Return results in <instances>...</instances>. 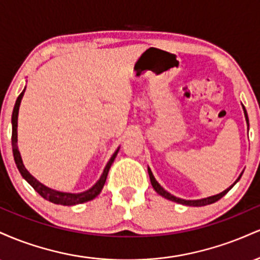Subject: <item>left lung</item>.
I'll list each match as a JSON object with an SVG mask.
<instances>
[{
    "instance_id": "1",
    "label": "left lung",
    "mask_w": 260,
    "mask_h": 260,
    "mask_svg": "<svg viewBox=\"0 0 260 260\" xmlns=\"http://www.w3.org/2000/svg\"><path fill=\"white\" fill-rule=\"evenodd\" d=\"M242 109H243V112H244V117H246V122H247V126L249 128V120H248V115H247V111L246 109H244V106L242 105ZM148 174H149V177H150V182H151V186L155 189V192L157 193V194H160L161 197H164V198L169 199V201H172V202H176L178 203V204H182V205H188V207H204V205H209V204H213V203H215L219 201L220 198H222L223 196L226 194V193L229 192L230 189H231L232 187L235 186L236 183H237L238 181H240L241 176H242L243 172H241V175L238 176V178L236 180L234 183L231 184L229 188H226L225 190H222L221 193H219V194H215V196H211V197H207V198H202V199H192V201H187V199H182V198H178V197H175L174 194H171V193H169L168 190L165 189V188H162L160 186V183L155 180L153 172H151L150 168L148 166Z\"/></svg>"
}]
</instances>
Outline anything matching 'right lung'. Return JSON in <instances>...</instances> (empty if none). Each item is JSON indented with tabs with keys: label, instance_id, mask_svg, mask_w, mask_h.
<instances>
[{
	"label": "right lung",
	"instance_id": "right-lung-1",
	"mask_svg": "<svg viewBox=\"0 0 260 260\" xmlns=\"http://www.w3.org/2000/svg\"><path fill=\"white\" fill-rule=\"evenodd\" d=\"M25 88L24 90L20 92L19 96L17 98L16 104H14V109L13 112H12V150H13V156H14V161H16V165L18 170H19L20 175L24 180L28 182L30 186L34 188L35 190L43 197L44 199L46 201L53 203V204H59V205H77V204H82V203L92 201L94 198H96L100 194L101 189L104 188V184H105L106 178H107V174H109V170L111 168L113 160L116 159L117 156L118 150H120V147L116 149L115 153L112 154V156L110 157L109 162L106 164L105 169H104L103 174H101L100 178L98 180L94 186L89 188V189L84 190V192L80 193H70V192H61V190H56L52 189V188L45 186L44 183L39 182L37 178L32 176L28 170L25 169L24 164H23L22 156H20L19 149H18V133H17V128H18V113H19V106L20 103H22L23 95H24Z\"/></svg>",
	"mask_w": 260,
	"mask_h": 260
}]
</instances>
